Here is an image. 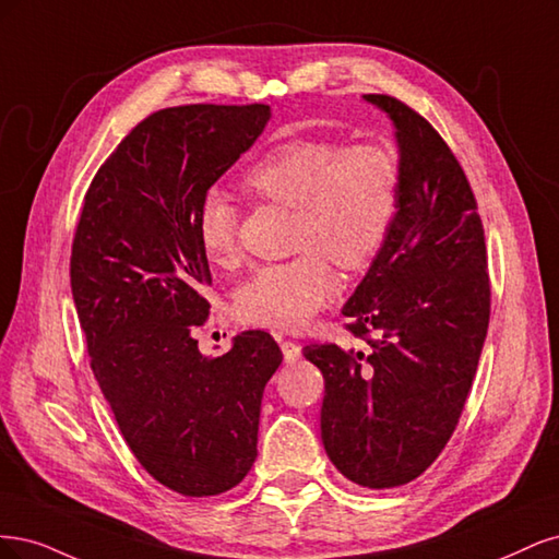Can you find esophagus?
Wrapping results in <instances>:
<instances>
[{
  "label": "esophagus",
  "instance_id": "esophagus-1",
  "mask_svg": "<svg viewBox=\"0 0 559 559\" xmlns=\"http://www.w3.org/2000/svg\"><path fill=\"white\" fill-rule=\"evenodd\" d=\"M281 350H283V359H285L287 365L297 362V359L301 357V346H299V344H295V341H283V344H281Z\"/></svg>",
  "mask_w": 559,
  "mask_h": 559
}]
</instances>
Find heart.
<instances>
[{"instance_id": "obj_1", "label": "heart", "mask_w": 559, "mask_h": 559, "mask_svg": "<svg viewBox=\"0 0 559 559\" xmlns=\"http://www.w3.org/2000/svg\"><path fill=\"white\" fill-rule=\"evenodd\" d=\"M243 181L260 200L297 211L293 248L304 253L260 266L239 285L234 311L243 325L299 332L338 293L332 260L362 272L383 250L400 206V159L381 143L293 139L266 151ZM194 225L211 262L239 260V209L225 190L202 194Z\"/></svg>"}]
</instances>
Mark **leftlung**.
<instances>
[{"mask_svg": "<svg viewBox=\"0 0 559 559\" xmlns=\"http://www.w3.org/2000/svg\"><path fill=\"white\" fill-rule=\"evenodd\" d=\"M365 99L397 130L402 169L397 218L341 311L369 348L311 344L304 357L325 378L328 457L348 480L385 490L418 478L453 437L488 334L490 278L476 197L453 151L404 102Z\"/></svg>", "mask_w": 559, "mask_h": 559, "instance_id": "8db88e82", "label": "left lung"}]
</instances>
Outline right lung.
I'll return each instance as SVG.
<instances>
[{
	"instance_id": "obj_1",
	"label": "right lung",
	"mask_w": 559,
	"mask_h": 559,
	"mask_svg": "<svg viewBox=\"0 0 559 559\" xmlns=\"http://www.w3.org/2000/svg\"><path fill=\"white\" fill-rule=\"evenodd\" d=\"M269 118L266 104L151 114L95 174L71 246L90 367L143 469L186 497L227 492L250 472L262 392L283 362L262 330L223 357L194 338L211 285L197 206Z\"/></svg>"
}]
</instances>
